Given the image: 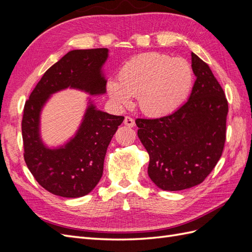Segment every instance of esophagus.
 <instances>
[{"label":"esophagus","instance_id":"esophagus-1","mask_svg":"<svg viewBox=\"0 0 252 252\" xmlns=\"http://www.w3.org/2000/svg\"><path fill=\"white\" fill-rule=\"evenodd\" d=\"M124 124H125L126 126H129V127H133V126L135 125L134 120H133L132 118H130V117H125V119H124Z\"/></svg>","mask_w":252,"mask_h":252}]
</instances>
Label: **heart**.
I'll list each match as a JSON object with an SVG mask.
<instances>
[{"label": "heart", "instance_id": "b5f03b06", "mask_svg": "<svg viewBox=\"0 0 252 252\" xmlns=\"http://www.w3.org/2000/svg\"><path fill=\"white\" fill-rule=\"evenodd\" d=\"M193 83L191 66L182 58L157 52L144 53L121 67L118 82L108 81L106 90L119 106L138 96V105L149 117L167 116L186 100Z\"/></svg>", "mask_w": 252, "mask_h": 252}]
</instances>
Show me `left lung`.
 Listing matches in <instances>:
<instances>
[{
	"instance_id": "8db88e82",
	"label": "left lung",
	"mask_w": 252,
	"mask_h": 252,
	"mask_svg": "<svg viewBox=\"0 0 252 252\" xmlns=\"http://www.w3.org/2000/svg\"><path fill=\"white\" fill-rule=\"evenodd\" d=\"M196 77L189 100L169 116L136 119L138 135L149 155L148 175L163 190L201 184L222 156L228 102L209 66L191 53Z\"/></svg>"
}]
</instances>
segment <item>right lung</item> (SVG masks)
<instances>
[{
    "label": "right lung",
    "mask_w": 252,
    "mask_h": 252,
    "mask_svg": "<svg viewBox=\"0 0 252 252\" xmlns=\"http://www.w3.org/2000/svg\"><path fill=\"white\" fill-rule=\"evenodd\" d=\"M107 48L71 50L43 74L25 103L22 119L24 158L28 169L47 191L63 197H80L93 190L103 174L108 145L124 117L95 109L89 102L74 138L50 149L40 138V113L52 94L68 87L91 95L106 93L102 66Z\"/></svg>",
    "instance_id": "add662e5"
}]
</instances>
